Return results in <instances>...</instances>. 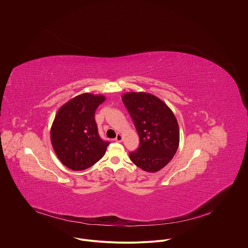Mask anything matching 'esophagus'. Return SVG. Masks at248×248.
Wrapping results in <instances>:
<instances>
[{
	"label": "esophagus",
	"mask_w": 248,
	"mask_h": 248,
	"mask_svg": "<svg viewBox=\"0 0 248 248\" xmlns=\"http://www.w3.org/2000/svg\"><path fill=\"white\" fill-rule=\"evenodd\" d=\"M122 140H123V137H122V135H121V134H117L116 138L114 139V140L116 142H121L122 141Z\"/></svg>",
	"instance_id": "obj_1"
}]
</instances>
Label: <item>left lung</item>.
<instances>
[{"instance_id":"left-lung-1","label":"left lung","mask_w":248,"mask_h":248,"mask_svg":"<svg viewBox=\"0 0 248 248\" xmlns=\"http://www.w3.org/2000/svg\"><path fill=\"white\" fill-rule=\"evenodd\" d=\"M122 101L138 134L140 147L130 153L131 160L142 170L155 173L173 158L179 143V129L173 111L156 96L146 93H128Z\"/></svg>"}]
</instances>
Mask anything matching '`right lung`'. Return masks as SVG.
Returning a JSON list of instances; mask_svg holds the SVG:
<instances>
[{"instance_id":"1","label":"right lung","mask_w":248,"mask_h":248,"mask_svg":"<svg viewBox=\"0 0 248 248\" xmlns=\"http://www.w3.org/2000/svg\"><path fill=\"white\" fill-rule=\"evenodd\" d=\"M103 95L83 93L61 107L51 126L50 139L60 161L73 171L90 168L100 160L109 142L98 134L94 113Z\"/></svg>"}]
</instances>
